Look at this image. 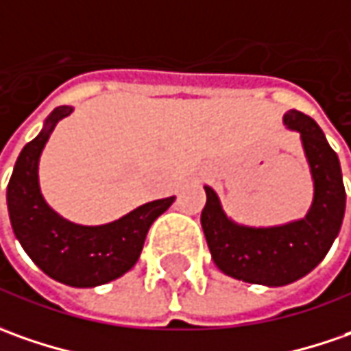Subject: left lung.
I'll list each match as a JSON object with an SVG mask.
<instances>
[{"label": "left lung", "mask_w": 351, "mask_h": 351, "mask_svg": "<svg viewBox=\"0 0 351 351\" xmlns=\"http://www.w3.org/2000/svg\"><path fill=\"white\" fill-rule=\"evenodd\" d=\"M284 126L299 134L313 180V202L305 217L270 227L237 223L212 186H204L206 206L199 217L215 266L225 276L266 287L293 284L315 270L340 233L346 212L340 161L319 124L289 110Z\"/></svg>", "instance_id": "8db88e82"}]
</instances>
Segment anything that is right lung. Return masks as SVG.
Wrapping results in <instances>:
<instances>
[{"label": "right lung", "instance_id": "add662e5", "mask_svg": "<svg viewBox=\"0 0 351 351\" xmlns=\"http://www.w3.org/2000/svg\"><path fill=\"white\" fill-rule=\"evenodd\" d=\"M71 112L73 106L54 108L40 134L23 147L7 186V210L21 247L48 278L69 287H97L136 266L149 227L175 196L147 202L103 225L75 223L50 208L38 180L40 155L58 122Z\"/></svg>", "mask_w": 351, "mask_h": 351}]
</instances>
